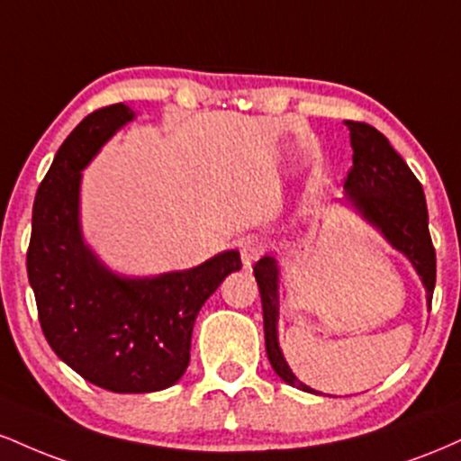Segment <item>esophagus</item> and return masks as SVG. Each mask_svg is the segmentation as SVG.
<instances>
[{
    "label": "esophagus",
    "instance_id": "1",
    "mask_svg": "<svg viewBox=\"0 0 461 461\" xmlns=\"http://www.w3.org/2000/svg\"><path fill=\"white\" fill-rule=\"evenodd\" d=\"M267 240L258 236H249L240 242V258L245 267H251L253 262H258L267 253Z\"/></svg>",
    "mask_w": 461,
    "mask_h": 461
}]
</instances>
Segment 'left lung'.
<instances>
[{
    "instance_id": "left-lung-1",
    "label": "left lung",
    "mask_w": 461,
    "mask_h": 461,
    "mask_svg": "<svg viewBox=\"0 0 461 461\" xmlns=\"http://www.w3.org/2000/svg\"><path fill=\"white\" fill-rule=\"evenodd\" d=\"M345 125L353 147V167L345 179L348 203L414 264L431 305L433 288H436V249L429 236V216H427V201L420 182L382 131L359 121H345ZM253 275L260 288L268 362L285 384L305 393H314L310 385L294 377L279 348V268L275 258L264 256L262 260H258Z\"/></svg>"
}]
</instances>
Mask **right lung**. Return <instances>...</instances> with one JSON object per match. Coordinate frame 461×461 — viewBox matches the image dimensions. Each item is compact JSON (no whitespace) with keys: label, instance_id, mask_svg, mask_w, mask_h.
Returning a JSON list of instances; mask_svg holds the SVG:
<instances>
[{"label":"right lung","instance_id":"1","mask_svg":"<svg viewBox=\"0 0 461 461\" xmlns=\"http://www.w3.org/2000/svg\"><path fill=\"white\" fill-rule=\"evenodd\" d=\"M131 119L128 105H105L67 136L36 193L28 247V279L50 347L86 382L121 394L156 393L186 373L201 305L242 267L238 251H223L188 271L131 279L84 245L82 168Z\"/></svg>","mask_w":461,"mask_h":461}]
</instances>
